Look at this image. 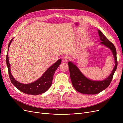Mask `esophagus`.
<instances>
[{
    "label": "esophagus",
    "instance_id": "esophagus-1",
    "mask_svg": "<svg viewBox=\"0 0 123 123\" xmlns=\"http://www.w3.org/2000/svg\"><path fill=\"white\" fill-rule=\"evenodd\" d=\"M70 59V57L69 56L65 55L62 57V60L63 62H67Z\"/></svg>",
    "mask_w": 123,
    "mask_h": 123
}]
</instances>
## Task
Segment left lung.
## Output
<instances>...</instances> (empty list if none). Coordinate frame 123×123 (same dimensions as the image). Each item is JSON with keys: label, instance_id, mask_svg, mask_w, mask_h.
I'll return each instance as SVG.
<instances>
[{"label": "left lung", "instance_id": "obj_1", "mask_svg": "<svg viewBox=\"0 0 123 123\" xmlns=\"http://www.w3.org/2000/svg\"><path fill=\"white\" fill-rule=\"evenodd\" d=\"M100 41L103 45L108 47L111 50L115 60V66L110 75L105 80L100 81L90 80L85 77L80 72L77 67L73 62H68L70 71V76L73 87L75 90L83 94H96L105 90L109 86L117 70V51L114 44L107 38L102 32L98 30Z\"/></svg>", "mask_w": 123, "mask_h": 123}]
</instances>
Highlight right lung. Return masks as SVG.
Returning a JSON list of instances; mask_svg holds the SVG:
<instances>
[{"label":"right lung","mask_w":123,"mask_h":123,"mask_svg":"<svg viewBox=\"0 0 123 123\" xmlns=\"http://www.w3.org/2000/svg\"><path fill=\"white\" fill-rule=\"evenodd\" d=\"M13 38L11 40L8 45V50L9 47ZM62 59H59L56 62L48 68L43 75L38 80L34 81L32 83L28 84H24L16 81L14 79L11 73L10 65L9 61L8 53L6 56V62L8 66L9 77L11 82L13 85L15 86L18 90L23 92L25 94L31 95H38L43 93L47 91L51 87L52 83L53 77L56 70L57 69L59 65L61 64Z\"/></svg>","instance_id":"right-lung-1"}]
</instances>
